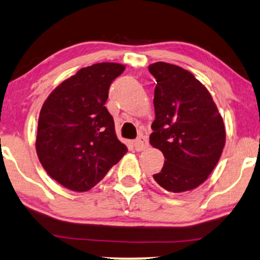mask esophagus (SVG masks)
<instances>
[{
    "mask_svg": "<svg viewBox=\"0 0 260 260\" xmlns=\"http://www.w3.org/2000/svg\"><path fill=\"white\" fill-rule=\"evenodd\" d=\"M147 147H148V140H147L146 136H141L137 140L134 141V148H135L137 152L147 149Z\"/></svg>",
    "mask_w": 260,
    "mask_h": 260,
    "instance_id": "obj_1",
    "label": "esophagus"
}]
</instances>
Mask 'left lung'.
Returning a JSON list of instances; mask_svg holds the SVG:
<instances>
[{"label": "left lung", "mask_w": 260, "mask_h": 260, "mask_svg": "<svg viewBox=\"0 0 260 260\" xmlns=\"http://www.w3.org/2000/svg\"><path fill=\"white\" fill-rule=\"evenodd\" d=\"M148 70L156 79L149 142L166 159L153 178L171 193L193 190L206 181L222 155L223 118L210 91L193 73L162 61Z\"/></svg>", "instance_id": "left-lung-1"}]
</instances>
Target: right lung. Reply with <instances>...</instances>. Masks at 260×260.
<instances>
[{
    "mask_svg": "<svg viewBox=\"0 0 260 260\" xmlns=\"http://www.w3.org/2000/svg\"><path fill=\"white\" fill-rule=\"evenodd\" d=\"M124 70L115 62L84 67L60 83L42 106L38 159L48 175L70 190H90L127 152L105 106L111 83Z\"/></svg>",
    "mask_w": 260,
    "mask_h": 260,
    "instance_id": "obj_1",
    "label": "right lung"
}]
</instances>
